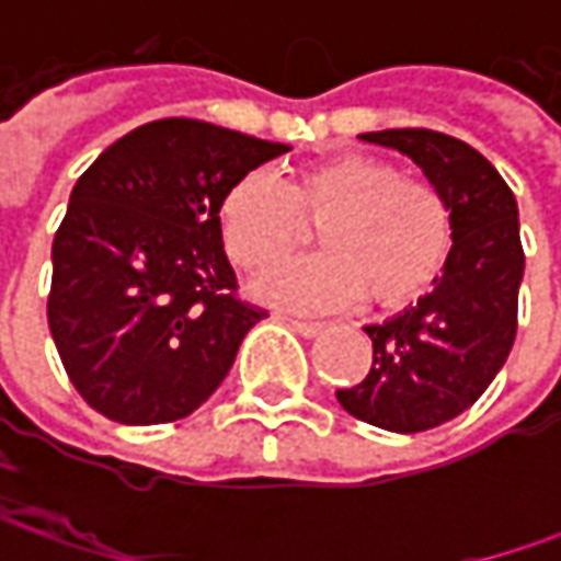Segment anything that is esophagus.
Returning a JSON list of instances; mask_svg holds the SVG:
<instances>
[{
	"label": "esophagus",
	"instance_id": "34e87169",
	"mask_svg": "<svg viewBox=\"0 0 561 561\" xmlns=\"http://www.w3.org/2000/svg\"><path fill=\"white\" fill-rule=\"evenodd\" d=\"M287 321H290L293 331L302 336H314L324 331V324H321V321H299V318H287Z\"/></svg>",
	"mask_w": 561,
	"mask_h": 561
}]
</instances>
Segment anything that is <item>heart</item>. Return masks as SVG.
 Returning <instances> with one entry per match:
<instances>
[{"instance_id":"b5f03b06","label":"heart","mask_w":561,"mask_h":561,"mask_svg":"<svg viewBox=\"0 0 561 561\" xmlns=\"http://www.w3.org/2000/svg\"><path fill=\"white\" fill-rule=\"evenodd\" d=\"M227 259L262 274L287 262L318 225L321 255L274 271L255 293L290 309H340L365 296L375 309H402L440 277L453 249V211L440 186L399 174L377 156H334L284 184L252 168L218 203Z\"/></svg>"}]
</instances>
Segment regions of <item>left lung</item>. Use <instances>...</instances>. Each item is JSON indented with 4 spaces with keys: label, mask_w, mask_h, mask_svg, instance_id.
<instances>
[{
    "label": "left lung",
    "mask_w": 561,
    "mask_h": 561,
    "mask_svg": "<svg viewBox=\"0 0 561 561\" xmlns=\"http://www.w3.org/2000/svg\"><path fill=\"white\" fill-rule=\"evenodd\" d=\"M362 140L409 156L453 211L443 277L419 306L365 328L375 350L371 368L356 387L336 390L353 419L419 434L474 405L508 358L525 274L518 205L478 149L440 130L399 127L362 134Z\"/></svg>",
    "instance_id": "left-lung-1"
}]
</instances>
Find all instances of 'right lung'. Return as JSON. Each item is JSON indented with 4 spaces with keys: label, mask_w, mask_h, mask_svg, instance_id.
<instances>
[{
    "label": "right lung",
    "mask_w": 561,
    "mask_h": 561,
    "mask_svg": "<svg viewBox=\"0 0 561 561\" xmlns=\"http://www.w3.org/2000/svg\"><path fill=\"white\" fill-rule=\"evenodd\" d=\"M290 152L193 118L142 124L71 190L53 240L49 331L75 390L118 424L196 412L265 309L237 293L218 203Z\"/></svg>",
    "instance_id": "right-lung-1"
}]
</instances>
